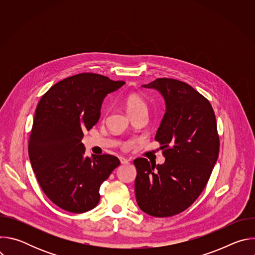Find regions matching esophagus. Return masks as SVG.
<instances>
[{
  "instance_id": "1",
  "label": "esophagus",
  "mask_w": 255,
  "mask_h": 255,
  "mask_svg": "<svg viewBox=\"0 0 255 255\" xmlns=\"http://www.w3.org/2000/svg\"><path fill=\"white\" fill-rule=\"evenodd\" d=\"M119 159H120V162H121L122 164H127V163H129V160H128L127 158H125V157H120Z\"/></svg>"
}]
</instances>
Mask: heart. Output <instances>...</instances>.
Wrapping results in <instances>:
<instances>
[{"instance_id":"1","label":"heart","mask_w":255,"mask_h":255,"mask_svg":"<svg viewBox=\"0 0 255 255\" xmlns=\"http://www.w3.org/2000/svg\"><path fill=\"white\" fill-rule=\"evenodd\" d=\"M125 106L129 115L136 113L138 111L147 110V106L143 101V99L136 95V94H130L125 99Z\"/></svg>"}]
</instances>
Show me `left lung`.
Masks as SVG:
<instances>
[{"instance_id":"left-lung-1","label":"left lung","mask_w":255,"mask_h":255,"mask_svg":"<svg viewBox=\"0 0 255 255\" xmlns=\"http://www.w3.org/2000/svg\"><path fill=\"white\" fill-rule=\"evenodd\" d=\"M142 87L158 91L165 102L155 135L165 161L134 160L136 201L144 213L170 217L188 209L208 183L220 147L216 117L210 102L184 82L162 78Z\"/></svg>"}]
</instances>
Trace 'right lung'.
Returning a JSON list of instances; mask_svg holds the SVG:
<instances>
[{
	"mask_svg": "<svg viewBox=\"0 0 255 255\" xmlns=\"http://www.w3.org/2000/svg\"><path fill=\"white\" fill-rule=\"evenodd\" d=\"M125 82L84 72L52 86L39 101L28 143L30 162L48 199L71 213L100 201V187L120 164L110 154L86 156L84 131L100 119L105 97Z\"/></svg>",
	"mask_w": 255,
	"mask_h": 255,
	"instance_id": "add662e5",
	"label": "right lung"
}]
</instances>
